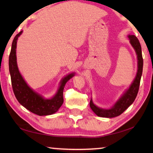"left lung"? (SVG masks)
Here are the masks:
<instances>
[{"label": "left lung", "instance_id": "left-lung-1", "mask_svg": "<svg viewBox=\"0 0 153 153\" xmlns=\"http://www.w3.org/2000/svg\"><path fill=\"white\" fill-rule=\"evenodd\" d=\"M128 38L130 40L129 42H130L131 46L135 49L137 57H138V69L136 78L134 80L130 87L129 88V89L126 90V92L120 98V100L110 109H103V108H98L94 105L91 99L90 102V107L96 115L99 116V117L112 118L120 115L121 113H123L129 106L132 104L137 94H138L142 74V68H143V59H142V48L140 44L139 40L136 38V36L134 35H129Z\"/></svg>", "mask_w": 153, "mask_h": 153}]
</instances>
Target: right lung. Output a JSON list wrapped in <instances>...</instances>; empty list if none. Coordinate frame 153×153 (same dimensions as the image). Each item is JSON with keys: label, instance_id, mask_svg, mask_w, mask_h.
Wrapping results in <instances>:
<instances>
[{"label": "right lung", "instance_id": "obj_1", "mask_svg": "<svg viewBox=\"0 0 153 153\" xmlns=\"http://www.w3.org/2000/svg\"><path fill=\"white\" fill-rule=\"evenodd\" d=\"M22 33V31L18 33L14 38L9 59V72L14 94L18 102L32 113L40 116L52 115L56 113L63 105L65 85L74 76V74H70L63 77L60 82L57 92L51 99H45L38 93L33 91L21 76L17 65V40Z\"/></svg>", "mask_w": 153, "mask_h": 153}]
</instances>
